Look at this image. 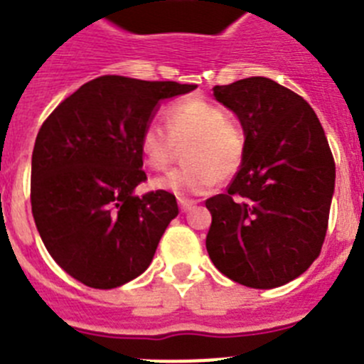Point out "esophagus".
<instances>
[{"instance_id": "1", "label": "esophagus", "mask_w": 364, "mask_h": 364, "mask_svg": "<svg viewBox=\"0 0 364 364\" xmlns=\"http://www.w3.org/2000/svg\"><path fill=\"white\" fill-rule=\"evenodd\" d=\"M178 205H180V211H189L193 205H195V202L189 200V198L178 197Z\"/></svg>"}]
</instances>
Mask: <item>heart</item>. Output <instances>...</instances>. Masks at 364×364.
Returning <instances> with one entry per match:
<instances>
[{
    "label": "heart",
    "mask_w": 364,
    "mask_h": 364,
    "mask_svg": "<svg viewBox=\"0 0 364 364\" xmlns=\"http://www.w3.org/2000/svg\"><path fill=\"white\" fill-rule=\"evenodd\" d=\"M164 127L149 122L140 133V153L147 167L162 171L173 162L176 147H184L186 167L153 180L160 191L176 197L204 195L218 180L239 171L246 153V134L226 111L202 98H184L164 111Z\"/></svg>",
    "instance_id": "obj_1"
}]
</instances>
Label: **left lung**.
Here are the masks:
<instances>
[{
  "instance_id": "1",
  "label": "left lung",
  "mask_w": 364,
  "mask_h": 364,
  "mask_svg": "<svg viewBox=\"0 0 364 364\" xmlns=\"http://www.w3.org/2000/svg\"><path fill=\"white\" fill-rule=\"evenodd\" d=\"M239 117L246 153L226 193L205 200V247L239 284L269 290L297 279L321 253L336 186V162L306 100L269 78L215 85Z\"/></svg>"
}]
</instances>
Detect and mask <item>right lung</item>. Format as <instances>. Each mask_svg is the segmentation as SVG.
<instances>
[{
	"instance_id": "add662e5",
	"label": "right lung",
	"mask_w": 364,
	"mask_h": 364,
	"mask_svg": "<svg viewBox=\"0 0 364 364\" xmlns=\"http://www.w3.org/2000/svg\"><path fill=\"white\" fill-rule=\"evenodd\" d=\"M197 85L105 74L83 83L43 122L32 151V217L47 252L70 277L98 290L136 279L153 260L175 195L147 180L140 133L160 100Z\"/></svg>"
}]
</instances>
